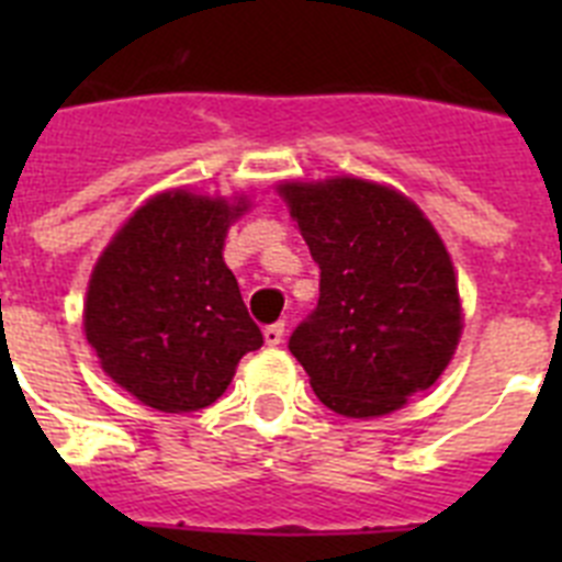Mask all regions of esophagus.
Wrapping results in <instances>:
<instances>
[{
    "label": "esophagus",
    "mask_w": 562,
    "mask_h": 562,
    "mask_svg": "<svg viewBox=\"0 0 562 562\" xmlns=\"http://www.w3.org/2000/svg\"><path fill=\"white\" fill-rule=\"evenodd\" d=\"M265 342L267 346H281L284 342V324H272L265 329Z\"/></svg>",
    "instance_id": "esophagus-1"
}]
</instances>
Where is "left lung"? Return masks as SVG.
Listing matches in <instances>:
<instances>
[{
    "instance_id": "obj_1",
    "label": "left lung",
    "mask_w": 562,
    "mask_h": 562,
    "mask_svg": "<svg viewBox=\"0 0 562 562\" xmlns=\"http://www.w3.org/2000/svg\"><path fill=\"white\" fill-rule=\"evenodd\" d=\"M321 267V297L290 337L335 414H391L448 369L461 337L453 261L425 213L380 182L278 186Z\"/></svg>"
}]
</instances>
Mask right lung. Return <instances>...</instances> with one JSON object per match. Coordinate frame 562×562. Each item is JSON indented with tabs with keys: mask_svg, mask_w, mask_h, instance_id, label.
<instances>
[{
	"mask_svg": "<svg viewBox=\"0 0 562 562\" xmlns=\"http://www.w3.org/2000/svg\"><path fill=\"white\" fill-rule=\"evenodd\" d=\"M245 211V196L157 193L98 258L83 331L101 369L148 408H207L265 342L222 258L227 227Z\"/></svg>",
	"mask_w": 562,
	"mask_h": 562,
	"instance_id": "right-lung-1",
	"label": "right lung"
}]
</instances>
